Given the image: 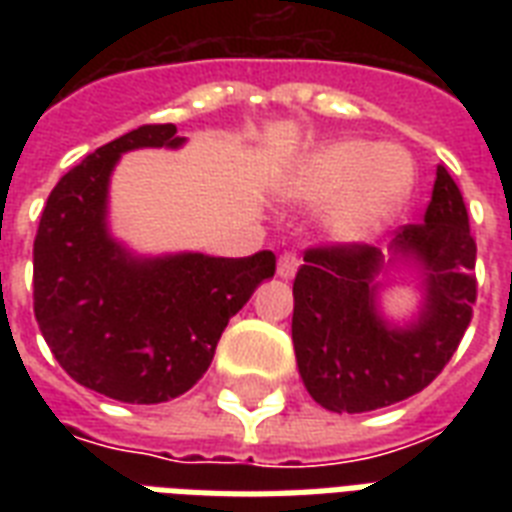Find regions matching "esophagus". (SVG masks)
Wrapping results in <instances>:
<instances>
[{"label":"esophagus","mask_w":512,"mask_h":512,"mask_svg":"<svg viewBox=\"0 0 512 512\" xmlns=\"http://www.w3.org/2000/svg\"><path fill=\"white\" fill-rule=\"evenodd\" d=\"M297 268H300V257L295 255V252H284V255L279 257V276L281 279H292L297 273Z\"/></svg>","instance_id":"obj_1"}]
</instances>
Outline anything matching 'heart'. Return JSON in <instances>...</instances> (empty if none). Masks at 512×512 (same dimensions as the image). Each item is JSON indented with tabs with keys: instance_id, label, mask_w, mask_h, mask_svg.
Masks as SVG:
<instances>
[{
	"instance_id": "b5f03b06",
	"label": "heart",
	"mask_w": 512,
	"mask_h": 512,
	"mask_svg": "<svg viewBox=\"0 0 512 512\" xmlns=\"http://www.w3.org/2000/svg\"><path fill=\"white\" fill-rule=\"evenodd\" d=\"M414 159L398 146L372 140H337L313 151L292 177L289 193L305 204L337 201L332 225L340 236L356 239L385 223L414 188Z\"/></svg>"
}]
</instances>
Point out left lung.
Wrapping results in <instances>:
<instances>
[{"mask_svg": "<svg viewBox=\"0 0 512 512\" xmlns=\"http://www.w3.org/2000/svg\"><path fill=\"white\" fill-rule=\"evenodd\" d=\"M393 247L425 268V308L409 329L388 327L374 308L380 249L356 241L305 249L292 342L305 388L329 412H372L428 388L473 319L476 239L446 167L438 164L425 220L404 225Z\"/></svg>", "mask_w": 512, "mask_h": 512, "instance_id": "8db88e82", "label": "left lung"}]
</instances>
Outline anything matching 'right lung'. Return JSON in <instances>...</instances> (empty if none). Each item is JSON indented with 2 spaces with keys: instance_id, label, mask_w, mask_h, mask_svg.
<instances>
[{
  "instance_id": "1",
  "label": "right lung",
  "mask_w": 512,
  "mask_h": 512,
  "mask_svg": "<svg viewBox=\"0 0 512 512\" xmlns=\"http://www.w3.org/2000/svg\"><path fill=\"white\" fill-rule=\"evenodd\" d=\"M175 124H143L90 154L52 188L34 239V316L58 364L79 385L162 404L207 372L228 319L276 255L135 260L106 231L108 177L132 148H177Z\"/></svg>"
}]
</instances>
